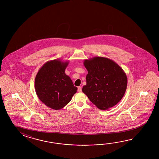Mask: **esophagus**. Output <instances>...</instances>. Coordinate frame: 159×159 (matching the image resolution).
Listing matches in <instances>:
<instances>
[{
	"instance_id": "1",
	"label": "esophagus",
	"mask_w": 159,
	"mask_h": 159,
	"mask_svg": "<svg viewBox=\"0 0 159 159\" xmlns=\"http://www.w3.org/2000/svg\"><path fill=\"white\" fill-rule=\"evenodd\" d=\"M78 92H81L82 91V88H81V86H78Z\"/></svg>"
}]
</instances>
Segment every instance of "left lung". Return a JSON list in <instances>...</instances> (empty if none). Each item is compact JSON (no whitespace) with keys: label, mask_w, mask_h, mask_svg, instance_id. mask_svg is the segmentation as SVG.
<instances>
[{"label":"left lung","mask_w":159,"mask_h":159,"mask_svg":"<svg viewBox=\"0 0 159 159\" xmlns=\"http://www.w3.org/2000/svg\"><path fill=\"white\" fill-rule=\"evenodd\" d=\"M88 73L83 93L97 108L105 110L120 101L127 86L122 68L108 58L94 57L84 61Z\"/></svg>","instance_id":"left-lung-1"}]
</instances>
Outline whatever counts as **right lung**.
I'll return each instance as SVG.
<instances>
[{
  "instance_id": "add662e5",
  "label": "right lung",
  "mask_w": 159,
  "mask_h": 159,
  "mask_svg": "<svg viewBox=\"0 0 159 159\" xmlns=\"http://www.w3.org/2000/svg\"><path fill=\"white\" fill-rule=\"evenodd\" d=\"M69 61L59 59L47 61L37 72L34 89L38 98L44 105L53 110L63 108L71 101L77 88L65 70Z\"/></svg>"
}]
</instances>
